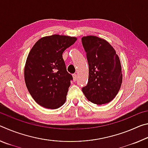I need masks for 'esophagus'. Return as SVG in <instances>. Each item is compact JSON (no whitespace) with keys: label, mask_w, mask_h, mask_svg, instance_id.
Wrapping results in <instances>:
<instances>
[{"label":"esophagus","mask_w":148,"mask_h":148,"mask_svg":"<svg viewBox=\"0 0 148 148\" xmlns=\"http://www.w3.org/2000/svg\"><path fill=\"white\" fill-rule=\"evenodd\" d=\"M73 79H74V81L76 82V79H77V74H73Z\"/></svg>","instance_id":"obj_1"}]
</instances>
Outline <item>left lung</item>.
<instances>
[{"label":"left lung","instance_id":"left-lung-1","mask_svg":"<svg viewBox=\"0 0 148 148\" xmlns=\"http://www.w3.org/2000/svg\"><path fill=\"white\" fill-rule=\"evenodd\" d=\"M82 42L89 64L88 82L82 87V91L92 103H108L115 98L121 86L119 57L108 42L97 36H84Z\"/></svg>","mask_w":148,"mask_h":148}]
</instances>
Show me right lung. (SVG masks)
<instances>
[{
	"instance_id": "1",
	"label": "right lung",
	"mask_w": 148,
	"mask_h": 148,
	"mask_svg": "<svg viewBox=\"0 0 148 148\" xmlns=\"http://www.w3.org/2000/svg\"><path fill=\"white\" fill-rule=\"evenodd\" d=\"M76 37L53 34L38 40L30 51L25 66L29 93L39 105L57 109L63 104L72 76L66 71L62 53Z\"/></svg>"
}]
</instances>
